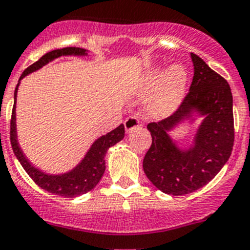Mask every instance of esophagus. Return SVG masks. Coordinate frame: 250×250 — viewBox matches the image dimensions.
Returning a JSON list of instances; mask_svg holds the SVG:
<instances>
[{"label": "esophagus", "instance_id": "1", "mask_svg": "<svg viewBox=\"0 0 250 250\" xmlns=\"http://www.w3.org/2000/svg\"><path fill=\"white\" fill-rule=\"evenodd\" d=\"M140 125H141L140 121H138L136 117H128V118L125 121V128L127 133H131L133 129L138 128Z\"/></svg>", "mask_w": 250, "mask_h": 250}]
</instances>
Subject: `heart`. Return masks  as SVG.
<instances>
[{
  "label": "heart",
  "mask_w": 250,
  "mask_h": 250,
  "mask_svg": "<svg viewBox=\"0 0 250 250\" xmlns=\"http://www.w3.org/2000/svg\"><path fill=\"white\" fill-rule=\"evenodd\" d=\"M188 75L184 65L173 64L162 70L161 66L149 69L138 85V94L148 97L145 112L149 118L164 119L176 112L185 99Z\"/></svg>",
  "instance_id": "heart-1"
}]
</instances>
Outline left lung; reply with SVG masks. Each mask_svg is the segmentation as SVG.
<instances>
[{
	"label": "left lung",
	"mask_w": 250,
	"mask_h": 250,
	"mask_svg": "<svg viewBox=\"0 0 250 250\" xmlns=\"http://www.w3.org/2000/svg\"><path fill=\"white\" fill-rule=\"evenodd\" d=\"M194 78L190 92L168 118L147 125L152 145L143 158L149 181L168 195H186L211 181L231 155L233 95L227 80L191 53ZM202 118L193 140L184 146L169 133Z\"/></svg>",
	"instance_id": "left-lung-1"
}]
</instances>
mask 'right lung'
<instances>
[{
    "label": "right lung",
    "instance_id": "obj_1",
    "mask_svg": "<svg viewBox=\"0 0 250 250\" xmlns=\"http://www.w3.org/2000/svg\"><path fill=\"white\" fill-rule=\"evenodd\" d=\"M88 50L82 49V47H64V49L53 50L50 53L41 56L36 62L29 66L22 73L20 80L17 83L15 89L14 95V109H12V118H11V146L14 149L15 156L17 157L19 162L22 165L23 170L27 172L30 177L34 180L41 188L49 191L51 194L59 195L62 197H77L80 195L86 194L88 191L93 190L98 185L105 171V155L107 151L112 146H114L119 141H122L125 137V125H121L110 131L109 133L103 134L98 137L92 146L89 147L84 157L80 160L78 165L62 173H47L45 171L40 170L39 167L31 164L29 158L26 157L22 148L20 147L19 138H17V125H16V99L17 90L21 84V80L29 74L39 70L46 64L51 62L53 60L62 58V56H86Z\"/></svg>",
    "mask_w": 250,
    "mask_h": 250
}]
</instances>
